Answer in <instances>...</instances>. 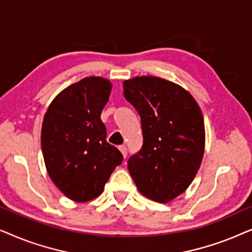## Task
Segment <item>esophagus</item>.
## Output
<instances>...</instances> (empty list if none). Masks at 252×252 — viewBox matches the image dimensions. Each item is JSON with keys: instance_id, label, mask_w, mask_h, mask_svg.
<instances>
[{"instance_id": "1", "label": "esophagus", "mask_w": 252, "mask_h": 252, "mask_svg": "<svg viewBox=\"0 0 252 252\" xmlns=\"http://www.w3.org/2000/svg\"><path fill=\"white\" fill-rule=\"evenodd\" d=\"M119 150H120V153L123 154L124 158H126V156H127V148L125 146H120L119 147Z\"/></svg>"}]
</instances>
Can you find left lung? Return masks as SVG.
Here are the masks:
<instances>
[{"mask_svg": "<svg viewBox=\"0 0 252 252\" xmlns=\"http://www.w3.org/2000/svg\"><path fill=\"white\" fill-rule=\"evenodd\" d=\"M124 96L139 112L143 144L128 159L141 194L167 203L182 194L201 166L204 119L189 93L165 79L142 75L124 81Z\"/></svg>", "mask_w": 252, "mask_h": 252, "instance_id": "left-lung-1", "label": "left lung"}]
</instances>
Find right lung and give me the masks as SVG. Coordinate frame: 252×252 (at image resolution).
<instances>
[{
  "label": "right lung",
  "mask_w": 252,
  "mask_h": 252,
  "mask_svg": "<svg viewBox=\"0 0 252 252\" xmlns=\"http://www.w3.org/2000/svg\"><path fill=\"white\" fill-rule=\"evenodd\" d=\"M111 88L108 79L84 78L62 91L44 115L41 147L48 174L74 202H88L101 195L124 159L122 153L106 142L101 120Z\"/></svg>",
  "instance_id": "1"
}]
</instances>
